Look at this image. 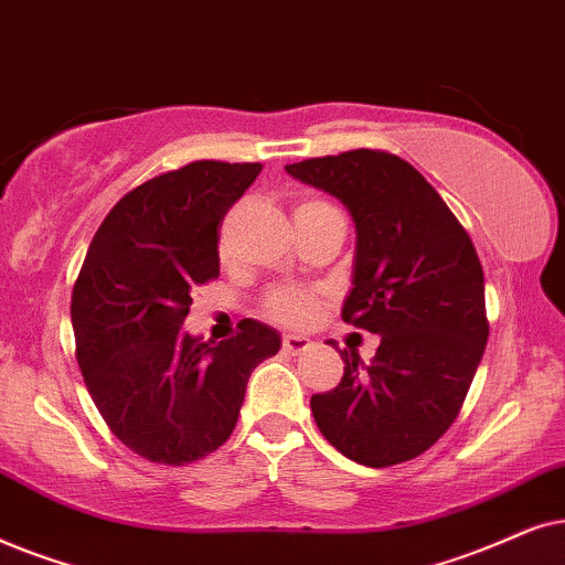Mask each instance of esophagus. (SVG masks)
<instances>
[{
    "label": "esophagus",
    "mask_w": 565,
    "mask_h": 565,
    "mask_svg": "<svg viewBox=\"0 0 565 565\" xmlns=\"http://www.w3.org/2000/svg\"><path fill=\"white\" fill-rule=\"evenodd\" d=\"M312 345V341L307 335H297V333H284V338H281V349L287 351V353H291V356H295V353H302V351H307Z\"/></svg>",
    "instance_id": "obj_1"
}]
</instances>
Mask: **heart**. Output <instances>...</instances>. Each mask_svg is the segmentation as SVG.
Instances as JSON below:
<instances>
[{
  "mask_svg": "<svg viewBox=\"0 0 565 565\" xmlns=\"http://www.w3.org/2000/svg\"><path fill=\"white\" fill-rule=\"evenodd\" d=\"M326 201L320 199H302L297 204L295 212L299 209H312L322 206ZM320 307V291L315 289H302V287H270L260 299V312L266 315L268 320L287 322V326H307L315 318Z\"/></svg>",
  "mask_w": 565,
  "mask_h": 565,
  "instance_id": "b5f03b06",
  "label": "heart"
}]
</instances>
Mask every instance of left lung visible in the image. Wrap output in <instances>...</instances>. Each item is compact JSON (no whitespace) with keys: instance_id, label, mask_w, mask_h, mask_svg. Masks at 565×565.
Listing matches in <instances>:
<instances>
[{"instance_id":"left-lung-1","label":"left lung","mask_w":565,"mask_h":565,"mask_svg":"<svg viewBox=\"0 0 565 565\" xmlns=\"http://www.w3.org/2000/svg\"><path fill=\"white\" fill-rule=\"evenodd\" d=\"M341 199L356 222L353 289L341 318L382 335L372 364L341 351L343 377L312 395L320 434L349 460L390 468L455 424L488 341L483 266L431 183L382 149L287 164Z\"/></svg>"}]
</instances>
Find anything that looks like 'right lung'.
Wrapping results in <instances>:
<instances>
[{"label":"right lung","mask_w":565,"mask_h":565,"mask_svg":"<svg viewBox=\"0 0 565 565\" xmlns=\"http://www.w3.org/2000/svg\"><path fill=\"white\" fill-rule=\"evenodd\" d=\"M260 162L195 160L124 195L89 243L72 289L87 393L131 452L160 465L204 460L235 431L247 380L281 349L239 320L222 343L188 335L193 291L220 276V227Z\"/></svg>","instance_id":"add662e5"}]
</instances>
